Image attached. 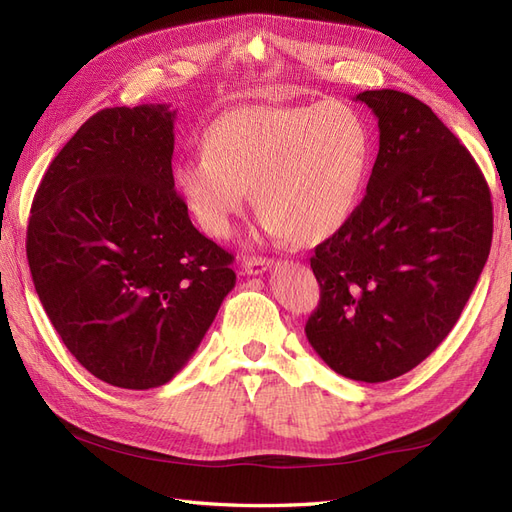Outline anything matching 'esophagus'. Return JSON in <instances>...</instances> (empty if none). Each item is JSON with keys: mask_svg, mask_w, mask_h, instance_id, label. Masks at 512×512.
<instances>
[{"mask_svg": "<svg viewBox=\"0 0 512 512\" xmlns=\"http://www.w3.org/2000/svg\"><path fill=\"white\" fill-rule=\"evenodd\" d=\"M269 267H273L271 258H262V256L243 258V269L247 275H260V273H265Z\"/></svg>", "mask_w": 512, "mask_h": 512, "instance_id": "esophagus-1", "label": "esophagus"}]
</instances>
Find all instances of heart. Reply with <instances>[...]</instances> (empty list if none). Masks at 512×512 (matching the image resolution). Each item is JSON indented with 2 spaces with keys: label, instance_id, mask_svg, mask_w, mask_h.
<instances>
[{
  "label": "heart",
  "instance_id": "b5f03b06",
  "mask_svg": "<svg viewBox=\"0 0 512 512\" xmlns=\"http://www.w3.org/2000/svg\"><path fill=\"white\" fill-rule=\"evenodd\" d=\"M369 160V128L346 102L243 106L213 121L203 153L179 158L173 181L215 237L228 235L252 188L267 235L314 245L348 222Z\"/></svg>",
  "mask_w": 512,
  "mask_h": 512
}]
</instances>
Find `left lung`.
Wrapping results in <instances>:
<instances>
[{"label":"left lung","mask_w":512,"mask_h":512,"mask_svg":"<svg viewBox=\"0 0 512 512\" xmlns=\"http://www.w3.org/2000/svg\"><path fill=\"white\" fill-rule=\"evenodd\" d=\"M380 149L367 194L309 258L320 303L309 344L337 374L386 382L436 350L459 320L493 235L489 185L470 151L404 91H363Z\"/></svg>","instance_id":"left-lung-1"}]
</instances>
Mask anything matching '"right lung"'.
Listing matches in <instances>:
<instances>
[{
    "mask_svg": "<svg viewBox=\"0 0 512 512\" xmlns=\"http://www.w3.org/2000/svg\"><path fill=\"white\" fill-rule=\"evenodd\" d=\"M170 104L89 117L46 170L27 262L46 316L89 374L119 389L173 380L203 342L235 256L175 192Z\"/></svg>",
    "mask_w": 512,
    "mask_h": 512,
    "instance_id": "obj_1",
    "label": "right lung"
}]
</instances>
